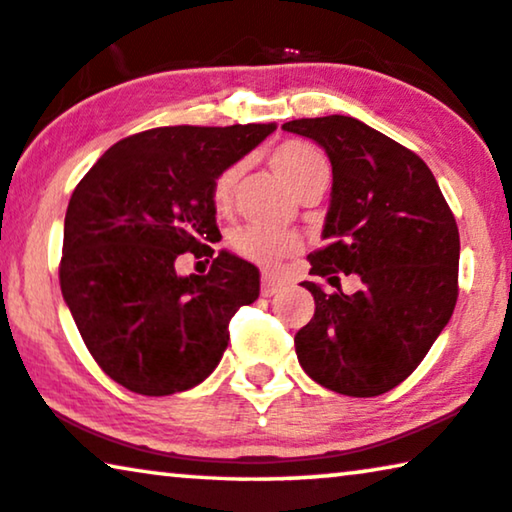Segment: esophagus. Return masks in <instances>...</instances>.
<instances>
[{
  "mask_svg": "<svg viewBox=\"0 0 512 512\" xmlns=\"http://www.w3.org/2000/svg\"><path fill=\"white\" fill-rule=\"evenodd\" d=\"M280 287H283V283L273 276V273H264L262 276V294L264 297H273V294L280 292Z\"/></svg>",
  "mask_w": 512,
  "mask_h": 512,
  "instance_id": "esophagus-1",
  "label": "esophagus"
}]
</instances>
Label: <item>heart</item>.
Here are the masks:
<instances>
[{
  "label": "heart",
  "instance_id": "obj_1",
  "mask_svg": "<svg viewBox=\"0 0 512 512\" xmlns=\"http://www.w3.org/2000/svg\"><path fill=\"white\" fill-rule=\"evenodd\" d=\"M269 164L290 190L301 197L306 190L329 183V160L318 148L306 141H285L269 153ZM241 176V164H229L215 176L211 185V201L218 213H227L232 206L236 183ZM301 248L299 236L287 232H269L262 227H241L232 234V250L255 264L271 266L280 259L297 253Z\"/></svg>",
  "mask_w": 512,
  "mask_h": 512
}]
</instances>
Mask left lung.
<instances>
[{
    "instance_id": "obj_1",
    "label": "left lung",
    "mask_w": 512,
    "mask_h": 512,
    "mask_svg": "<svg viewBox=\"0 0 512 512\" xmlns=\"http://www.w3.org/2000/svg\"><path fill=\"white\" fill-rule=\"evenodd\" d=\"M325 148L331 199L313 276L355 273L362 287L325 294L301 283L315 313L294 336L301 369L348 397H378L417 369L457 304L459 229L431 169L413 150L357 118L283 125Z\"/></svg>"
}]
</instances>
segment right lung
<instances>
[{
  "label": "right lung",
  "instance_id": "obj_1",
  "mask_svg": "<svg viewBox=\"0 0 512 512\" xmlns=\"http://www.w3.org/2000/svg\"><path fill=\"white\" fill-rule=\"evenodd\" d=\"M276 125L155 127L127 136L76 185L64 218L60 287L106 376L146 397L211 376L229 320L259 297V271L220 241L211 185ZM183 252L213 258L178 277Z\"/></svg>",
  "mask_w": 512,
  "mask_h": 512
}]
</instances>
